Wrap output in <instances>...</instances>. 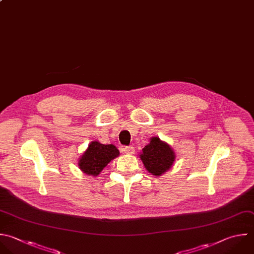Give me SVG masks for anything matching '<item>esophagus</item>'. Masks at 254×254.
<instances>
[{
  "label": "esophagus",
  "instance_id": "1",
  "mask_svg": "<svg viewBox=\"0 0 254 254\" xmlns=\"http://www.w3.org/2000/svg\"><path fill=\"white\" fill-rule=\"evenodd\" d=\"M123 151H124V153H126V154H128V155H133V154L135 153V149H134V147H132V146L123 148Z\"/></svg>",
  "mask_w": 254,
  "mask_h": 254
}]
</instances>
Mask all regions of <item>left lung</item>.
I'll return each mask as SVG.
<instances>
[{
	"instance_id": "8db88e82",
	"label": "left lung",
	"mask_w": 254,
	"mask_h": 254,
	"mask_svg": "<svg viewBox=\"0 0 254 254\" xmlns=\"http://www.w3.org/2000/svg\"><path fill=\"white\" fill-rule=\"evenodd\" d=\"M146 170L156 177H160L170 170L176 161L173 148L159 137H151L147 146L139 155Z\"/></svg>"
}]
</instances>
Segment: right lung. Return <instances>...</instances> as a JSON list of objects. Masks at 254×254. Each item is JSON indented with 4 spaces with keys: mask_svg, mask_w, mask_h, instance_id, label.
<instances>
[{
    "mask_svg": "<svg viewBox=\"0 0 254 254\" xmlns=\"http://www.w3.org/2000/svg\"><path fill=\"white\" fill-rule=\"evenodd\" d=\"M119 154V150L112 144L104 145L98 141H92L79 157L78 168L87 176L97 177Z\"/></svg>",
    "mask_w": 254,
    "mask_h": 254,
    "instance_id": "obj_1",
    "label": "right lung"
}]
</instances>
